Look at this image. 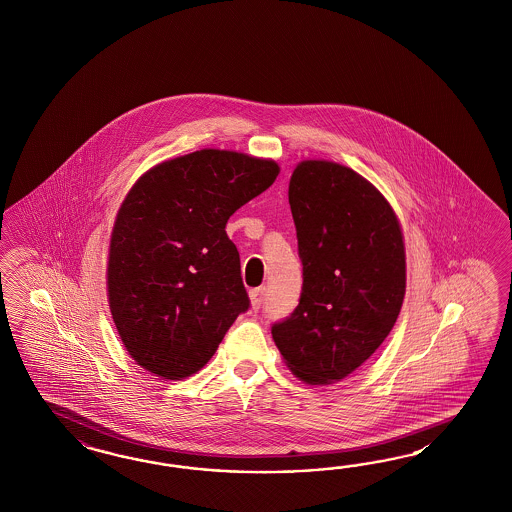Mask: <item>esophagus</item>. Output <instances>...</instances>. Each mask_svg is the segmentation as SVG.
<instances>
[{
	"label": "esophagus",
	"mask_w": 512,
	"mask_h": 512,
	"mask_svg": "<svg viewBox=\"0 0 512 512\" xmlns=\"http://www.w3.org/2000/svg\"><path fill=\"white\" fill-rule=\"evenodd\" d=\"M263 297H265V288H256L250 292V301H252V308L258 310L262 307Z\"/></svg>",
	"instance_id": "1"
}]
</instances>
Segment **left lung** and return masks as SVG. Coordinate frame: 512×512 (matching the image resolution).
I'll return each mask as SVG.
<instances>
[{"instance_id": "left-lung-1", "label": "left lung", "mask_w": 512, "mask_h": 512, "mask_svg": "<svg viewBox=\"0 0 512 512\" xmlns=\"http://www.w3.org/2000/svg\"><path fill=\"white\" fill-rule=\"evenodd\" d=\"M299 305L271 335L307 383L344 380L391 333L406 293V252L387 200L336 162L305 161L290 179Z\"/></svg>"}]
</instances>
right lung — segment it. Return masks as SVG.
<instances>
[{
	"mask_svg": "<svg viewBox=\"0 0 512 512\" xmlns=\"http://www.w3.org/2000/svg\"><path fill=\"white\" fill-rule=\"evenodd\" d=\"M273 161L202 149L151 168L117 213L108 299L132 359L181 380L250 307L226 222L277 179Z\"/></svg>",
	"mask_w": 512,
	"mask_h": 512,
	"instance_id": "obj_1",
	"label": "right lung"
}]
</instances>
